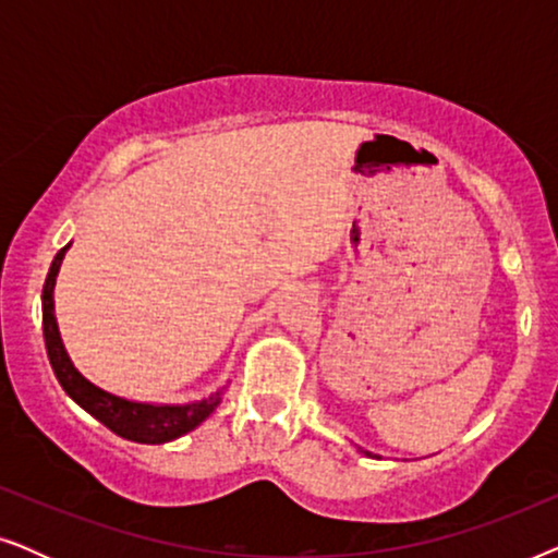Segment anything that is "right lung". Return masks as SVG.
<instances>
[{
    "mask_svg": "<svg viewBox=\"0 0 558 558\" xmlns=\"http://www.w3.org/2000/svg\"><path fill=\"white\" fill-rule=\"evenodd\" d=\"M65 248H60L52 266L48 271L43 287V335H45V348H48V357L56 378L63 386V391L78 403L81 409H86L90 416L98 418L104 426H109L119 437L142 441V445H162V441H172L195 429L197 424L205 422L213 414V409L218 407L228 386L220 388L197 403H185V407H149V403H134L119 396H111L88 384L78 371L73 368L71 357H68L63 342H60V332L56 325V315H52V287H56V277L63 262Z\"/></svg>",
    "mask_w": 558,
    "mask_h": 558,
    "instance_id": "add662e5",
    "label": "right lung"
}]
</instances>
